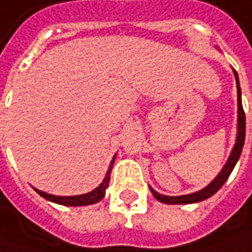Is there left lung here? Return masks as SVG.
<instances>
[{"mask_svg":"<svg viewBox=\"0 0 252 252\" xmlns=\"http://www.w3.org/2000/svg\"><path fill=\"white\" fill-rule=\"evenodd\" d=\"M234 77H236V84H237V136H236V143L233 146V150L228 156L227 161L224 164V167L219 172V175L213 179L208 187L200 189L198 192L193 193H188V195H181V196H167V195H161L157 190L150 188L153 196L157 199L161 203H167V205H188V203H196V202H202L205 199L213 196L219 189L224 185V182L227 181L230 177L231 171L234 169L236 164H237L238 158L241 156L243 151V146H244V140H246V113L243 109V102H241V88H240V81H238V75L236 70H233Z\"/></svg>","mask_w":252,"mask_h":252,"instance_id":"left-lung-1","label":"left lung"}]
</instances>
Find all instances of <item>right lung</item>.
<instances>
[{"label":"right lung","instance_id":"obj_1","mask_svg":"<svg viewBox=\"0 0 252 252\" xmlns=\"http://www.w3.org/2000/svg\"><path fill=\"white\" fill-rule=\"evenodd\" d=\"M115 158H116V154L113 156L111 164H109V168L106 171V175L105 178L99 184V187L88 192V193H84V195H75V196H56V195H50L47 192H43V190H39V189L33 188L42 198L47 199L50 202H54L57 205H63V206H87V205H94V203H98L103 196H105V192H106V188L109 187V179H111V171L112 167H113V162H115Z\"/></svg>","mask_w":252,"mask_h":252}]
</instances>
